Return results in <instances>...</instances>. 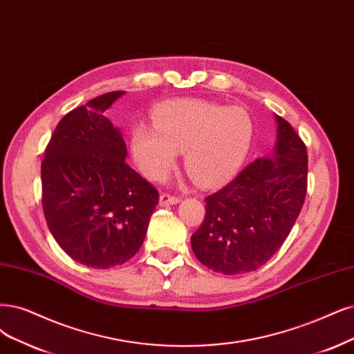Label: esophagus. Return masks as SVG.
I'll use <instances>...</instances> for the list:
<instances>
[{
    "label": "esophagus",
    "mask_w": 354,
    "mask_h": 354,
    "mask_svg": "<svg viewBox=\"0 0 354 354\" xmlns=\"http://www.w3.org/2000/svg\"><path fill=\"white\" fill-rule=\"evenodd\" d=\"M159 203H160L162 207L175 205V204L179 203V197H175V195H170V194H162Z\"/></svg>",
    "instance_id": "34e87169"
}]
</instances>
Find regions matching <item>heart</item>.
Returning a JSON list of instances; mask_svg holds the SVG:
<instances>
[{
    "instance_id": "b5f03b06",
    "label": "heart",
    "mask_w": 354,
    "mask_h": 354,
    "mask_svg": "<svg viewBox=\"0 0 354 354\" xmlns=\"http://www.w3.org/2000/svg\"><path fill=\"white\" fill-rule=\"evenodd\" d=\"M153 124L131 129V153L141 174L162 180L184 151V165L201 187L223 184L245 162L254 138L251 115L207 100H174L153 112Z\"/></svg>"
}]
</instances>
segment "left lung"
Listing matches in <instances>:
<instances>
[{"instance_id": "obj_1", "label": "left lung", "mask_w": 354, "mask_h": 354, "mask_svg": "<svg viewBox=\"0 0 354 354\" xmlns=\"http://www.w3.org/2000/svg\"><path fill=\"white\" fill-rule=\"evenodd\" d=\"M277 138L223 189L205 198V217L191 236L203 266L234 276L263 267L289 236L306 195L308 153L292 125L274 115Z\"/></svg>"}]
</instances>
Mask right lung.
<instances>
[{
	"label": "right lung",
	"mask_w": 354,
	"mask_h": 354,
	"mask_svg": "<svg viewBox=\"0 0 354 354\" xmlns=\"http://www.w3.org/2000/svg\"><path fill=\"white\" fill-rule=\"evenodd\" d=\"M125 91L65 115L42 162V205L57 243L83 266L106 270L133 258L159 192L127 163L120 128L104 116Z\"/></svg>",
	"instance_id": "obj_1"
}]
</instances>
